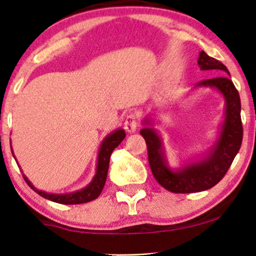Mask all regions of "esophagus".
Instances as JSON below:
<instances>
[{"label": "esophagus", "mask_w": 256, "mask_h": 256, "mask_svg": "<svg viewBox=\"0 0 256 256\" xmlns=\"http://www.w3.org/2000/svg\"><path fill=\"white\" fill-rule=\"evenodd\" d=\"M124 129L128 132H135L138 129V116L134 113H129L124 118Z\"/></svg>", "instance_id": "1"}]
</instances>
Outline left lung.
I'll return each instance as SVG.
<instances>
[{
	"mask_svg": "<svg viewBox=\"0 0 256 256\" xmlns=\"http://www.w3.org/2000/svg\"><path fill=\"white\" fill-rule=\"evenodd\" d=\"M198 65L202 71H214L222 76L202 80L197 86L214 87L226 100L225 121L210 155L200 162L191 163L180 170H172L168 166L162 141L157 132L152 128H143L140 132L146 140L149 166L154 177L164 188L174 194H194L208 190L218 184L228 171L242 143L240 96L232 80L227 76H230L228 70L222 62L210 57L204 51L199 54Z\"/></svg>",
	"mask_w": 256,
	"mask_h": 256,
	"instance_id": "left-lung-1",
	"label": "left lung"
}]
</instances>
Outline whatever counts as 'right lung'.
<instances>
[{
	"label": "right lung",
	"instance_id": "1",
	"mask_svg": "<svg viewBox=\"0 0 256 256\" xmlns=\"http://www.w3.org/2000/svg\"><path fill=\"white\" fill-rule=\"evenodd\" d=\"M124 138H126V132L124 129H118V130L112 132L110 135H108L107 138L104 140L100 146L99 155H98L96 176H94L93 180L90 182V185H87L85 188H82V190L80 191L72 192V194H46V192L37 190V188L30 183V180L26 177V174H23V178L26 180L28 185H29L34 192H37V194L42 196V197L45 199H48V200L51 202H59V204H65V205L84 204V202H92L94 199L99 197L101 191H102V188L104 186V183H106L112 152H113V150L116 148L122 141H124Z\"/></svg>",
	"mask_w": 256,
	"mask_h": 256
}]
</instances>
